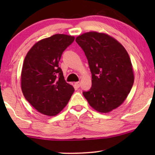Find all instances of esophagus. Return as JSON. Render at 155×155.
<instances>
[{
	"instance_id": "1",
	"label": "esophagus",
	"mask_w": 155,
	"mask_h": 155,
	"mask_svg": "<svg viewBox=\"0 0 155 155\" xmlns=\"http://www.w3.org/2000/svg\"><path fill=\"white\" fill-rule=\"evenodd\" d=\"M75 84V86L76 87H77V88H79L80 87V83L79 82H75V84Z\"/></svg>"
}]
</instances>
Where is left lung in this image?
I'll return each mask as SVG.
<instances>
[{"instance_id":"1","label":"left lung","mask_w":155,"mask_h":155,"mask_svg":"<svg viewBox=\"0 0 155 155\" xmlns=\"http://www.w3.org/2000/svg\"><path fill=\"white\" fill-rule=\"evenodd\" d=\"M75 41L84 52L92 73V87L82 92L93 109L108 113L119 107L134 82L133 67L125 48L113 37L96 31Z\"/></svg>"}]
</instances>
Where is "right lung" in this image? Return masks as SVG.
I'll use <instances>...</instances> for the list:
<instances>
[{"instance_id": "right-lung-1", "label": "right lung", "mask_w": 155, "mask_h": 155, "mask_svg": "<svg viewBox=\"0 0 155 155\" xmlns=\"http://www.w3.org/2000/svg\"><path fill=\"white\" fill-rule=\"evenodd\" d=\"M75 40L66 35H54L38 41L27 53L21 74V87L28 102L41 114H58L73 94L58 66L63 52Z\"/></svg>"}]
</instances>
